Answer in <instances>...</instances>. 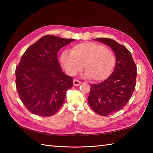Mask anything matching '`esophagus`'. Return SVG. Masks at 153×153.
Instances as JSON below:
<instances>
[{
	"label": "esophagus",
	"instance_id": "34e87169",
	"mask_svg": "<svg viewBox=\"0 0 153 153\" xmlns=\"http://www.w3.org/2000/svg\"><path fill=\"white\" fill-rule=\"evenodd\" d=\"M81 83H82V82H79V81L77 79H74V81H73V84L74 86H78L80 85Z\"/></svg>",
	"mask_w": 153,
	"mask_h": 153
}]
</instances>
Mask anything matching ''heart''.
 I'll list each match as a JSON object with an SVG mask.
<instances>
[{
	"label": "heart",
	"instance_id": "1",
	"mask_svg": "<svg viewBox=\"0 0 153 153\" xmlns=\"http://www.w3.org/2000/svg\"><path fill=\"white\" fill-rule=\"evenodd\" d=\"M116 61V56L112 50L93 42L74 45L70 53L64 51L60 56L62 65L68 74H76L84 64L85 76L93 77L97 82L108 78L114 68Z\"/></svg>",
	"mask_w": 153,
	"mask_h": 153
}]
</instances>
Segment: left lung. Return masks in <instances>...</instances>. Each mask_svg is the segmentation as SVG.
<instances>
[{"label":"left lung","instance_id":"obj_1","mask_svg":"<svg viewBox=\"0 0 153 153\" xmlns=\"http://www.w3.org/2000/svg\"><path fill=\"white\" fill-rule=\"evenodd\" d=\"M110 47L115 54L116 66L112 74L104 82L91 85L88 102L100 116H108L123 108L134 91L137 68L130 52L126 47L108 38H97Z\"/></svg>","mask_w":153,"mask_h":153}]
</instances>
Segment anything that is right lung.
Segmentation results:
<instances>
[{
  "mask_svg": "<svg viewBox=\"0 0 153 153\" xmlns=\"http://www.w3.org/2000/svg\"><path fill=\"white\" fill-rule=\"evenodd\" d=\"M75 41L47 35L27 48L16 68L19 98L31 113L54 115L62 106L73 79L62 71L58 51Z\"/></svg>",
  "mask_w": 153,
  "mask_h": 153,
  "instance_id": "right-lung-1",
  "label": "right lung"
}]
</instances>
